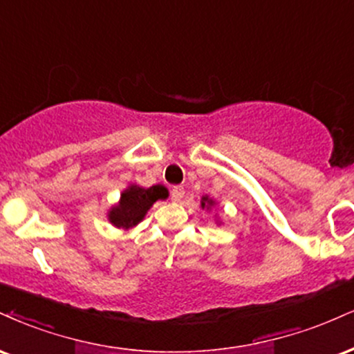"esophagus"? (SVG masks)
<instances>
[{
    "mask_svg": "<svg viewBox=\"0 0 354 354\" xmlns=\"http://www.w3.org/2000/svg\"><path fill=\"white\" fill-rule=\"evenodd\" d=\"M183 196H185V188L183 186H174V188L171 189V199L174 203L181 201Z\"/></svg>",
    "mask_w": 354,
    "mask_h": 354,
    "instance_id": "obj_1",
    "label": "esophagus"
}]
</instances>
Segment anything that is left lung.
Listing matches in <instances>:
<instances>
[{"label":"left lung","mask_w":354,"mask_h":354,"mask_svg":"<svg viewBox=\"0 0 354 354\" xmlns=\"http://www.w3.org/2000/svg\"><path fill=\"white\" fill-rule=\"evenodd\" d=\"M212 204H214V201H212V199L207 198V196H203V199H201V207H203V209H204V207H206V209H209Z\"/></svg>","instance_id":"1"}]
</instances>
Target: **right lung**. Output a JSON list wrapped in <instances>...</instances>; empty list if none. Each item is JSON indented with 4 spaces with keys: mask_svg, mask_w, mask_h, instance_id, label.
Segmentation results:
<instances>
[{
    "mask_svg": "<svg viewBox=\"0 0 354 354\" xmlns=\"http://www.w3.org/2000/svg\"><path fill=\"white\" fill-rule=\"evenodd\" d=\"M166 198H168V189L161 185H155L151 188L130 185L122 193L117 206L109 211V221L115 227L130 229L145 218L153 203Z\"/></svg>",
    "mask_w": 354,
    "mask_h": 354,
    "instance_id": "add662e5",
    "label": "right lung"
}]
</instances>
